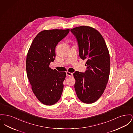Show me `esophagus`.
I'll return each mask as SVG.
<instances>
[{
  "label": "esophagus",
  "mask_w": 133,
  "mask_h": 133,
  "mask_svg": "<svg viewBox=\"0 0 133 133\" xmlns=\"http://www.w3.org/2000/svg\"><path fill=\"white\" fill-rule=\"evenodd\" d=\"M66 75L67 76H73V73H71L69 72H66Z\"/></svg>",
  "instance_id": "esophagus-1"
}]
</instances>
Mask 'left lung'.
I'll return each mask as SVG.
<instances>
[{
  "label": "left lung",
  "instance_id": "obj_1",
  "mask_svg": "<svg viewBox=\"0 0 133 133\" xmlns=\"http://www.w3.org/2000/svg\"><path fill=\"white\" fill-rule=\"evenodd\" d=\"M71 31L77 41L80 57L87 60L84 73L76 71L73 73L75 91L81 102L92 103L102 96L108 82L109 52L102 35L93 28L80 26Z\"/></svg>",
  "mask_w": 133,
  "mask_h": 133
}]
</instances>
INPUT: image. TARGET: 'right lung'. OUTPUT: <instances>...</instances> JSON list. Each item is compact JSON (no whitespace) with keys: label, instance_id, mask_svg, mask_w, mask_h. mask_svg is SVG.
I'll return each instance as SVG.
<instances>
[{"label":"right lung","instance_id":"right-lung-1","mask_svg":"<svg viewBox=\"0 0 133 133\" xmlns=\"http://www.w3.org/2000/svg\"><path fill=\"white\" fill-rule=\"evenodd\" d=\"M70 30L53 29L39 32L33 40L26 60L27 76L33 93L42 103L51 105L60 99L66 72L53 70L50 63L55 60V48Z\"/></svg>","mask_w":133,"mask_h":133}]
</instances>
